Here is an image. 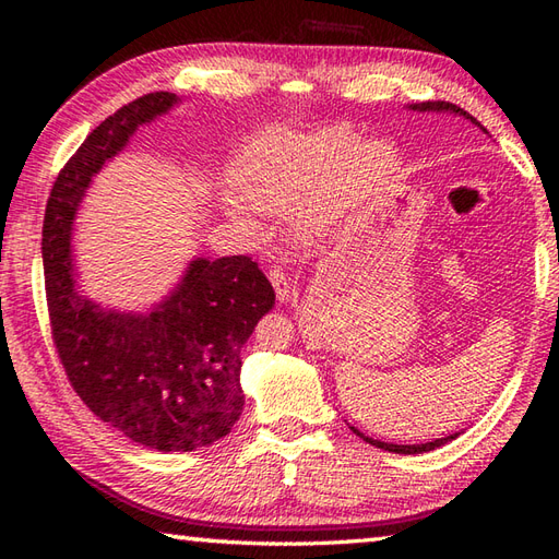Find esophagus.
I'll list each match as a JSON object with an SVG mask.
<instances>
[{"mask_svg": "<svg viewBox=\"0 0 559 559\" xmlns=\"http://www.w3.org/2000/svg\"><path fill=\"white\" fill-rule=\"evenodd\" d=\"M269 281H271V286H273V290H276V298L281 300V302H286L288 298H290V293H293V286H290V278L286 276V273H283L281 269H269Z\"/></svg>", "mask_w": 559, "mask_h": 559, "instance_id": "esophagus-1", "label": "esophagus"}]
</instances>
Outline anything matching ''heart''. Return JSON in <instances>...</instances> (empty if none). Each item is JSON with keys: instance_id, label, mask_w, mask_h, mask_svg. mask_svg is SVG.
I'll return each instance as SVG.
<instances>
[{"instance_id": "obj_1", "label": "heart", "mask_w": 559, "mask_h": 559, "mask_svg": "<svg viewBox=\"0 0 559 559\" xmlns=\"http://www.w3.org/2000/svg\"><path fill=\"white\" fill-rule=\"evenodd\" d=\"M396 168V151L384 139L355 144L348 127L310 134H269L249 146L233 168L235 192L221 209L242 228L261 233V213L322 223L372 194Z\"/></svg>"}]
</instances>
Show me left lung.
<instances>
[{
  "label": "left lung",
  "instance_id": "left-lung-1",
  "mask_svg": "<svg viewBox=\"0 0 559 559\" xmlns=\"http://www.w3.org/2000/svg\"><path fill=\"white\" fill-rule=\"evenodd\" d=\"M411 110H418V112H451V115H459V117H466V120H471L473 124H478L483 129V124L476 120V117L468 115L463 108H459V105L454 103H447V100H427V103H415L411 105ZM350 430L355 435H360L365 442H370L372 447H379L384 451H394V454H423V451H432L437 447H442L447 442H451L456 435H449V437H442V439H435V442H425V444H389V442H379V439H372V437H365L362 432L355 430V427H350Z\"/></svg>",
  "mask_w": 559,
  "mask_h": 559
}]
</instances>
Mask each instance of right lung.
<instances>
[{
	"label": "right lung",
	"mask_w": 559,
	"mask_h": 559,
	"mask_svg": "<svg viewBox=\"0 0 559 559\" xmlns=\"http://www.w3.org/2000/svg\"><path fill=\"white\" fill-rule=\"evenodd\" d=\"M175 103L168 91L132 100L67 160L47 199L43 264L52 341L81 401L136 444L194 451L240 420V350L276 302L269 278L242 254L194 259L160 305L127 314L83 298L71 264V223L91 177Z\"/></svg>",
	"instance_id": "add662e5"
}]
</instances>
